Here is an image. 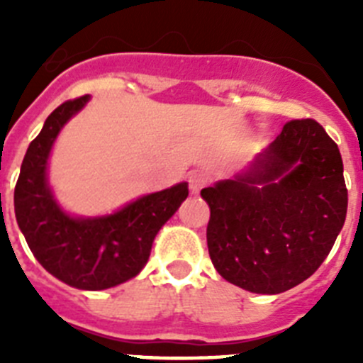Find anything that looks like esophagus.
<instances>
[{"label":"esophagus","instance_id":"34e87169","mask_svg":"<svg viewBox=\"0 0 363 363\" xmlns=\"http://www.w3.org/2000/svg\"><path fill=\"white\" fill-rule=\"evenodd\" d=\"M205 184H207V174L205 172L196 171L189 174V189H191L192 194H198L205 187Z\"/></svg>","mask_w":363,"mask_h":363}]
</instances>
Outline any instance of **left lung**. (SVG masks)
<instances>
[{
    "label": "left lung",
    "mask_w": 363,
    "mask_h": 363,
    "mask_svg": "<svg viewBox=\"0 0 363 363\" xmlns=\"http://www.w3.org/2000/svg\"><path fill=\"white\" fill-rule=\"evenodd\" d=\"M207 247L221 278L278 294L322 265L344 227L347 189L338 145L314 120H293L233 179L201 189Z\"/></svg>",
    "instance_id": "8db88e82"
}]
</instances>
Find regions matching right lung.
I'll return each instance as SVG.
<instances>
[{
  "label": "right lung",
  "instance_id": "obj_1",
  "mask_svg": "<svg viewBox=\"0 0 363 363\" xmlns=\"http://www.w3.org/2000/svg\"><path fill=\"white\" fill-rule=\"evenodd\" d=\"M91 96L65 101L47 120L25 154L14 189V211L32 255L63 284L104 291L145 267L152 242L189 196L185 182L145 194L104 216H74L49 185V158L57 134Z\"/></svg>",
  "mask_w": 363,
  "mask_h": 363
}]
</instances>
